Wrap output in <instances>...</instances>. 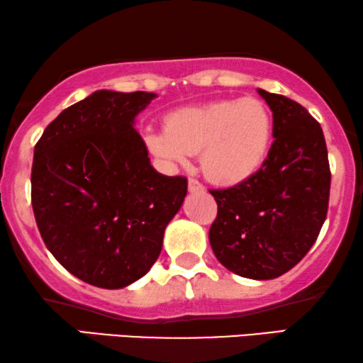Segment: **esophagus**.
Segmentation results:
<instances>
[{"label": "esophagus", "mask_w": 363, "mask_h": 363, "mask_svg": "<svg viewBox=\"0 0 363 363\" xmlns=\"http://www.w3.org/2000/svg\"><path fill=\"white\" fill-rule=\"evenodd\" d=\"M187 189H189V192H203L204 186L201 184L199 181H196V179H189V182H187Z\"/></svg>", "instance_id": "34e87169"}]
</instances>
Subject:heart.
<instances>
[{
	"mask_svg": "<svg viewBox=\"0 0 363 363\" xmlns=\"http://www.w3.org/2000/svg\"><path fill=\"white\" fill-rule=\"evenodd\" d=\"M273 116L258 99L216 100L176 110L167 127L147 128L150 154L167 166H184L199 152L201 169L218 186H238L264 166L273 140Z\"/></svg>",
	"mask_w": 363,
	"mask_h": 363,
	"instance_id": "1",
	"label": "heart"
}]
</instances>
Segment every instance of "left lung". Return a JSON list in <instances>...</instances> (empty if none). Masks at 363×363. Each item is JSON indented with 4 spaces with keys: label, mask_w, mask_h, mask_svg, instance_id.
<instances>
[{
    "label": "left lung",
    "mask_w": 363,
    "mask_h": 363,
    "mask_svg": "<svg viewBox=\"0 0 363 363\" xmlns=\"http://www.w3.org/2000/svg\"><path fill=\"white\" fill-rule=\"evenodd\" d=\"M258 94L273 112L274 140L253 177L211 191L218 218L209 242L229 272L273 279L300 263L318 238L332 176L323 130L308 110L283 95Z\"/></svg>",
    "instance_id": "1"
}]
</instances>
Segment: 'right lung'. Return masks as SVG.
<instances>
[{"label": "right lung", "mask_w": 363, "mask_h": 363, "mask_svg": "<svg viewBox=\"0 0 363 363\" xmlns=\"http://www.w3.org/2000/svg\"><path fill=\"white\" fill-rule=\"evenodd\" d=\"M150 91L97 90L63 110L35 145L31 204L50 253L82 281L125 288L152 268L187 179L150 166L135 117Z\"/></svg>", "instance_id": "right-lung-1"}]
</instances>
